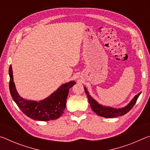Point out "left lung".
<instances>
[{
	"mask_svg": "<svg viewBox=\"0 0 150 150\" xmlns=\"http://www.w3.org/2000/svg\"><path fill=\"white\" fill-rule=\"evenodd\" d=\"M84 89L87 95L88 103L90 104V106L91 108H92V110L95 112L98 116L108 118H115L118 117V116L126 115L127 112H128L132 108V107L136 103L137 99H138L139 96L141 94L140 92L139 93L138 95H136L126 106H124V107L118 108L112 107V106H108L101 105V104L97 102L95 98H93L92 96L89 95V93L88 92L87 88L85 87H84Z\"/></svg>",
	"mask_w": 150,
	"mask_h": 150,
	"instance_id": "1",
	"label": "left lung"
}]
</instances>
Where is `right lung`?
I'll use <instances>...</instances> for the list:
<instances>
[{
	"label": "right lung",
	"mask_w": 150,
	"mask_h": 150,
	"mask_svg": "<svg viewBox=\"0 0 150 150\" xmlns=\"http://www.w3.org/2000/svg\"><path fill=\"white\" fill-rule=\"evenodd\" d=\"M9 88L12 99L22 112L33 120L39 121H49L59 118L66 107L69 88L76 84L75 81H71L62 84L44 99L32 100L22 98L17 92L11 65L9 67Z\"/></svg>",
	"instance_id": "1"
}]
</instances>
